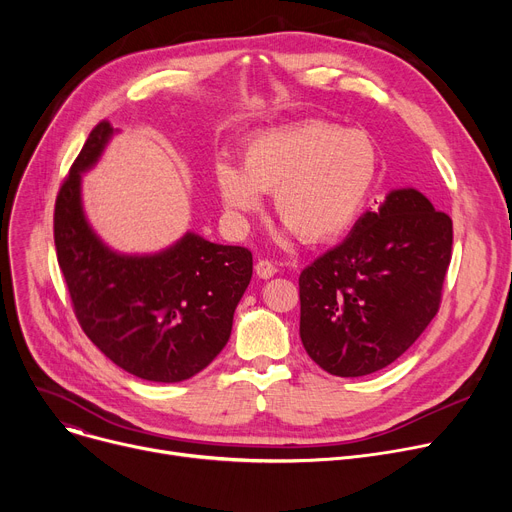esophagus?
<instances>
[{
	"label": "esophagus",
	"mask_w": 512,
	"mask_h": 512,
	"mask_svg": "<svg viewBox=\"0 0 512 512\" xmlns=\"http://www.w3.org/2000/svg\"><path fill=\"white\" fill-rule=\"evenodd\" d=\"M255 272H257V276H259V278L267 280V278H272V276L278 272V267H276L272 261L259 259V261H257V265H255Z\"/></svg>",
	"instance_id": "obj_1"
}]
</instances>
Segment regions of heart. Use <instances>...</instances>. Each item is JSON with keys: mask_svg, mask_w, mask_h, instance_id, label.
Masks as SVG:
<instances>
[{"mask_svg": "<svg viewBox=\"0 0 512 512\" xmlns=\"http://www.w3.org/2000/svg\"><path fill=\"white\" fill-rule=\"evenodd\" d=\"M367 134L309 120L261 134L242 153V168L220 161L215 184L240 218L274 195L278 218L305 242L330 240L353 226L378 178Z\"/></svg>", "mask_w": 512, "mask_h": 512, "instance_id": "heart-1", "label": "heart"}]
</instances>
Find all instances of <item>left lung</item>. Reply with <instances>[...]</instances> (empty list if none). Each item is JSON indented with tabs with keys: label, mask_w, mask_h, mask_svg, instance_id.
<instances>
[{
	"label": "left lung",
	"mask_w": 512,
	"mask_h": 512,
	"mask_svg": "<svg viewBox=\"0 0 512 512\" xmlns=\"http://www.w3.org/2000/svg\"><path fill=\"white\" fill-rule=\"evenodd\" d=\"M452 220L415 188L392 191L299 278L301 340L324 371L359 378L396 361L440 309Z\"/></svg>",
	"instance_id": "8db88e82"
}]
</instances>
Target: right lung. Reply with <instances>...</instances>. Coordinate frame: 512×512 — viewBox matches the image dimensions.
<instances>
[{
    "label": "right lung",
    "instance_id": "right-lung-1",
    "mask_svg": "<svg viewBox=\"0 0 512 512\" xmlns=\"http://www.w3.org/2000/svg\"><path fill=\"white\" fill-rule=\"evenodd\" d=\"M112 132L107 120L91 130L60 186L53 209L58 263L80 328L107 359L141 380L182 382L226 346L253 255L191 232L157 255L107 249L80 207V172L95 164Z\"/></svg>",
    "mask_w": 512,
    "mask_h": 512
}]
</instances>
